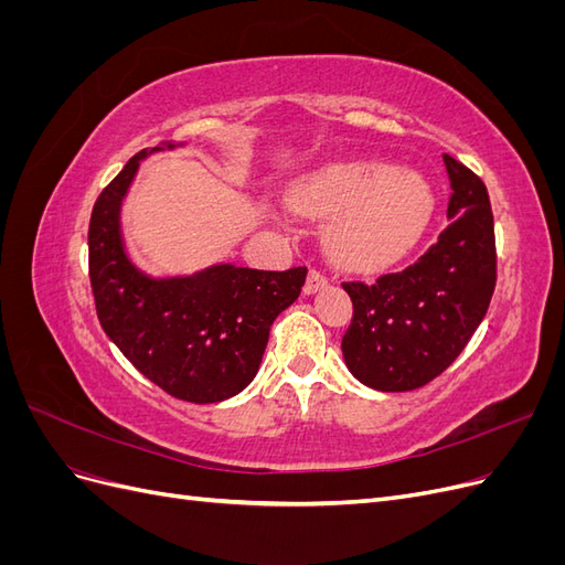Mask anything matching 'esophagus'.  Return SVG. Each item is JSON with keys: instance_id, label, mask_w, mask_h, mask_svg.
Masks as SVG:
<instances>
[{"instance_id": "obj_1", "label": "esophagus", "mask_w": 565, "mask_h": 565, "mask_svg": "<svg viewBox=\"0 0 565 565\" xmlns=\"http://www.w3.org/2000/svg\"><path fill=\"white\" fill-rule=\"evenodd\" d=\"M328 285V276H322V273L318 270V268H311L309 270V278H306V285H303V292L306 295H313V292H318L320 287H324Z\"/></svg>"}]
</instances>
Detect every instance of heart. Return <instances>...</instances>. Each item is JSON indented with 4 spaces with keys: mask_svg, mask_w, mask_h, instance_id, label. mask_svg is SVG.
<instances>
[{
    "mask_svg": "<svg viewBox=\"0 0 565 565\" xmlns=\"http://www.w3.org/2000/svg\"><path fill=\"white\" fill-rule=\"evenodd\" d=\"M297 212L330 216L324 245L339 264L382 268L415 247L431 216V188L413 169L377 160L337 162L289 191Z\"/></svg>",
    "mask_w": 565,
    "mask_h": 565,
    "instance_id": "1",
    "label": "heart"
}]
</instances>
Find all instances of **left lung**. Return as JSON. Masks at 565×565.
<instances>
[{"label":"left lung","instance_id":"obj_1","mask_svg":"<svg viewBox=\"0 0 565 565\" xmlns=\"http://www.w3.org/2000/svg\"><path fill=\"white\" fill-rule=\"evenodd\" d=\"M450 179L448 226L419 259L374 282H344L353 318L341 339L347 367L377 391H413L436 380L481 324L498 280L486 183L443 156Z\"/></svg>","mask_w":565,"mask_h":565}]
</instances>
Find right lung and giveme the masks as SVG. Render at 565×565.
<instances>
[{
  "mask_svg": "<svg viewBox=\"0 0 565 565\" xmlns=\"http://www.w3.org/2000/svg\"><path fill=\"white\" fill-rule=\"evenodd\" d=\"M141 150L100 191L89 221V280L100 328L143 377L188 403L241 393L262 365L270 324L295 303L306 266H210L185 278H150L125 252L119 210Z\"/></svg>",
  "mask_w": 565,
  "mask_h": 565,
  "instance_id": "1",
  "label": "right lung"
}]
</instances>
